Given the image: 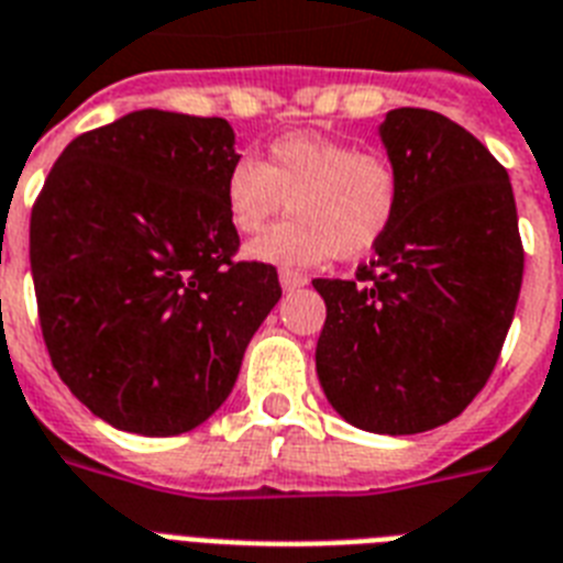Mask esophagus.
<instances>
[{"label":"esophagus","mask_w":563,"mask_h":563,"mask_svg":"<svg viewBox=\"0 0 563 563\" xmlns=\"http://www.w3.org/2000/svg\"><path fill=\"white\" fill-rule=\"evenodd\" d=\"M280 286L286 291H295L300 289V286H306V277L300 272H289V268H286V272H280Z\"/></svg>","instance_id":"esophagus-1"}]
</instances>
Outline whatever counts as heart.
<instances>
[{"mask_svg":"<svg viewBox=\"0 0 563 563\" xmlns=\"http://www.w3.org/2000/svg\"><path fill=\"white\" fill-rule=\"evenodd\" d=\"M399 202L390 158L321 132H289L268 147L266 162L240 158L225 178L228 219L240 234L263 231L286 205L295 213L245 249L272 266L364 257L387 236Z\"/></svg>","mask_w":563,"mask_h":563,"instance_id":"obj_1","label":"heart"}]
</instances>
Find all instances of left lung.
<instances>
[{"label": "left lung", "mask_w": 563, "mask_h": 563, "mask_svg": "<svg viewBox=\"0 0 563 563\" xmlns=\"http://www.w3.org/2000/svg\"><path fill=\"white\" fill-rule=\"evenodd\" d=\"M399 173L390 231L327 303L314 367L329 405L369 433H422L463 413L515 318L523 245L509 173L472 132L401 107L378 126Z\"/></svg>", "instance_id": "8db88e82"}]
</instances>
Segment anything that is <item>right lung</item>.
<instances>
[{"label": "right lung", "instance_id": "right-lung-1", "mask_svg": "<svg viewBox=\"0 0 563 563\" xmlns=\"http://www.w3.org/2000/svg\"><path fill=\"white\" fill-rule=\"evenodd\" d=\"M240 162L225 118L141 109L77 135L31 213V274L54 369L118 431L176 437L231 396L280 300L277 268L234 263Z\"/></svg>", "mask_w": 563, "mask_h": 563}]
</instances>
